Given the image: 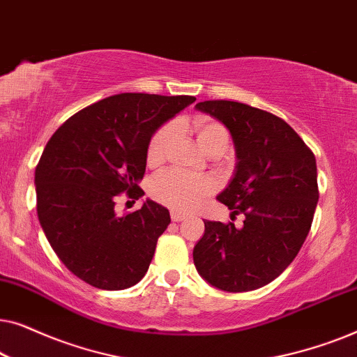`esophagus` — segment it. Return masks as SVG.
<instances>
[{
	"label": "esophagus",
	"instance_id": "obj_1",
	"mask_svg": "<svg viewBox=\"0 0 357 357\" xmlns=\"http://www.w3.org/2000/svg\"><path fill=\"white\" fill-rule=\"evenodd\" d=\"M170 218H172L174 222H180V221H183V219H187L188 216H187V214H185V213L175 211V209H174V211L170 213Z\"/></svg>",
	"mask_w": 357,
	"mask_h": 357
}]
</instances>
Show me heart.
<instances>
[{
  "label": "heart",
  "mask_w": 357,
  "mask_h": 357,
  "mask_svg": "<svg viewBox=\"0 0 357 357\" xmlns=\"http://www.w3.org/2000/svg\"><path fill=\"white\" fill-rule=\"evenodd\" d=\"M197 143L206 154L224 153L229 146V133L221 123L209 119H197L192 123ZM174 128L164 125L155 131L148 144V164L158 167L167 159L172 148ZM213 185L204 178H190L178 170H167L151 182L149 192L155 202L174 209H192L211 193Z\"/></svg>",
  "instance_id": "heart-1"
}]
</instances>
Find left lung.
<instances>
[{"label": "left lung", "instance_id": "8db88e82", "mask_svg": "<svg viewBox=\"0 0 357 357\" xmlns=\"http://www.w3.org/2000/svg\"><path fill=\"white\" fill-rule=\"evenodd\" d=\"M195 109L226 126L236 148V172L218 199L243 214V226L204 222L193 261L204 281L227 292L266 286L291 265L319 202L315 155L301 136L265 110L232 100Z\"/></svg>", "mask_w": 357, "mask_h": 357}]
</instances>
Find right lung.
Here are the masks:
<instances>
[{"label": "right lung", "instance_id": "add662e5", "mask_svg": "<svg viewBox=\"0 0 357 357\" xmlns=\"http://www.w3.org/2000/svg\"><path fill=\"white\" fill-rule=\"evenodd\" d=\"M192 96L123 92L82 109L48 141L36 169L37 214L47 241L73 275L107 291L135 286L148 271L169 209L146 199L119 214L120 193L138 199L146 153Z\"/></svg>", "mask_w": 357, "mask_h": 357}]
</instances>
